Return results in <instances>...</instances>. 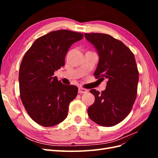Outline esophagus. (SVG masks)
Instances as JSON below:
<instances>
[{
  "instance_id": "34e87169",
  "label": "esophagus",
  "mask_w": 158,
  "mask_h": 158,
  "mask_svg": "<svg viewBox=\"0 0 158 158\" xmlns=\"http://www.w3.org/2000/svg\"><path fill=\"white\" fill-rule=\"evenodd\" d=\"M88 92V89L83 88H78V93L79 94H85Z\"/></svg>"
}]
</instances>
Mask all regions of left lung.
<instances>
[{"mask_svg":"<svg viewBox=\"0 0 158 158\" xmlns=\"http://www.w3.org/2000/svg\"><path fill=\"white\" fill-rule=\"evenodd\" d=\"M84 35L99 56L94 76L108 80L102 93L95 89L89 91L95 102L88 109V116L99 125L112 127L128 116L136 98L139 74L135 56L122 41L108 34L91 33Z\"/></svg>","mask_w":158,"mask_h":158,"instance_id":"left-lung-1","label":"left lung"}]
</instances>
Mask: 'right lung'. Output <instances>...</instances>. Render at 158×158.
I'll list each match as a JSON object with an SVG mask.
<instances>
[{
    "label": "right lung",
    "instance_id": "1",
    "mask_svg": "<svg viewBox=\"0 0 158 158\" xmlns=\"http://www.w3.org/2000/svg\"><path fill=\"white\" fill-rule=\"evenodd\" d=\"M83 37L82 33L67 30L51 31L37 39L23 57L19 71L20 98L27 114L41 126H55L67 117L78 89L63 84L54 73L64 65L70 47Z\"/></svg>",
    "mask_w": 158,
    "mask_h": 158
}]
</instances>
